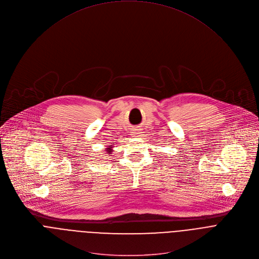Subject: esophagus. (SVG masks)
Returning a JSON list of instances; mask_svg holds the SVG:
<instances>
[{"label": "esophagus", "instance_id": "1", "mask_svg": "<svg viewBox=\"0 0 259 259\" xmlns=\"http://www.w3.org/2000/svg\"><path fill=\"white\" fill-rule=\"evenodd\" d=\"M134 133H135V132H134ZM135 134H138V133H135Z\"/></svg>", "mask_w": 259, "mask_h": 259}]
</instances>
